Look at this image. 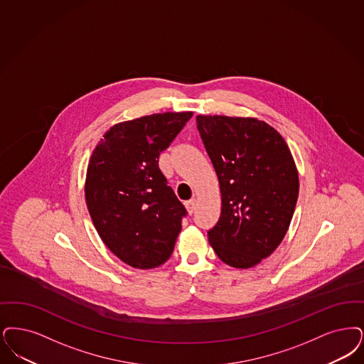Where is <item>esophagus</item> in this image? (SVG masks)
<instances>
[{"mask_svg":"<svg viewBox=\"0 0 364 364\" xmlns=\"http://www.w3.org/2000/svg\"><path fill=\"white\" fill-rule=\"evenodd\" d=\"M186 207H187V211L189 214H192L196 208V199H191L188 202H186Z\"/></svg>","mask_w":364,"mask_h":364,"instance_id":"1","label":"esophagus"}]
</instances>
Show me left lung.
I'll list each match as a JSON object with an SVG mask.
<instances>
[{
  "instance_id": "left-lung-1",
  "label": "left lung",
  "mask_w": 364,
  "mask_h": 364,
  "mask_svg": "<svg viewBox=\"0 0 364 364\" xmlns=\"http://www.w3.org/2000/svg\"><path fill=\"white\" fill-rule=\"evenodd\" d=\"M196 123L222 196L210 245L230 267H255L280 245L295 210L299 178L290 149L256 117L198 115Z\"/></svg>"
}]
</instances>
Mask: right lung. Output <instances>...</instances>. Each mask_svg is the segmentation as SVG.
Segmentation results:
<instances>
[{
  "label": "right lung",
  "mask_w": 364,
  "mask_h": 364,
  "mask_svg": "<svg viewBox=\"0 0 364 364\" xmlns=\"http://www.w3.org/2000/svg\"><path fill=\"white\" fill-rule=\"evenodd\" d=\"M192 115L164 112L117 123L90 156L87 211L102 242L134 268H156L173 252L187 210L159 159Z\"/></svg>",
  "instance_id": "right-lung-1"
}]
</instances>
